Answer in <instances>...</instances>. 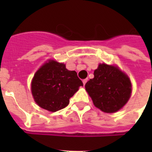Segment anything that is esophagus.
Returning a JSON list of instances; mask_svg holds the SVG:
<instances>
[{"label": "esophagus", "instance_id": "1", "mask_svg": "<svg viewBox=\"0 0 152 152\" xmlns=\"http://www.w3.org/2000/svg\"><path fill=\"white\" fill-rule=\"evenodd\" d=\"M87 80H87V79L83 80V85H84V86H85V85H86V82H87Z\"/></svg>", "mask_w": 152, "mask_h": 152}]
</instances>
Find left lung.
Returning a JSON list of instances; mask_svg holds the SVG:
<instances>
[{
  "instance_id": "left-lung-1",
  "label": "left lung",
  "mask_w": 152,
  "mask_h": 152,
  "mask_svg": "<svg viewBox=\"0 0 152 152\" xmlns=\"http://www.w3.org/2000/svg\"><path fill=\"white\" fill-rule=\"evenodd\" d=\"M94 77L86 84V90L97 108L114 113L124 107L132 94V83L116 65L99 63Z\"/></svg>"
}]
</instances>
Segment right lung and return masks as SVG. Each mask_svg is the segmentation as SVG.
<instances>
[{"mask_svg": "<svg viewBox=\"0 0 152 152\" xmlns=\"http://www.w3.org/2000/svg\"><path fill=\"white\" fill-rule=\"evenodd\" d=\"M80 86L83 83L75 71H69L66 64L50 58L34 74L31 91L40 107L55 112L69 104L70 98Z\"/></svg>", "mask_w": 152, "mask_h": 152, "instance_id": "1", "label": "right lung"}]
</instances>
